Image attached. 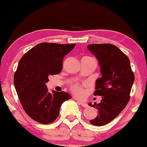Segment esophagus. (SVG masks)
<instances>
[{
    "mask_svg": "<svg viewBox=\"0 0 147 147\" xmlns=\"http://www.w3.org/2000/svg\"><path fill=\"white\" fill-rule=\"evenodd\" d=\"M77 102H78L81 106H83V107H87V106H88L86 103H85V102H82V101H80V100H77Z\"/></svg>",
    "mask_w": 147,
    "mask_h": 147,
    "instance_id": "34e87169",
    "label": "esophagus"
}]
</instances>
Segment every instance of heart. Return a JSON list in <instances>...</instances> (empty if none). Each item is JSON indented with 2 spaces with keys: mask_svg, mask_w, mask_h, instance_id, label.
<instances>
[{
  "mask_svg": "<svg viewBox=\"0 0 147 147\" xmlns=\"http://www.w3.org/2000/svg\"><path fill=\"white\" fill-rule=\"evenodd\" d=\"M90 58H91V57H90ZM70 90L72 91V92H73L75 95L79 96V97H82V96L84 95V90L83 86L79 85V84H74V85L70 86Z\"/></svg>",
  "mask_w": 147,
  "mask_h": 147,
  "instance_id": "obj_1",
  "label": "heart"
}]
</instances>
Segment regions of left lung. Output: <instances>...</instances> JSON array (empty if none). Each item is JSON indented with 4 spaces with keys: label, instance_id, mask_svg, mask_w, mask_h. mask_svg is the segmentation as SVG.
I'll use <instances>...</instances> for the list:
<instances>
[{
    "label": "left lung",
    "instance_id": "8db88e82",
    "mask_svg": "<svg viewBox=\"0 0 147 147\" xmlns=\"http://www.w3.org/2000/svg\"><path fill=\"white\" fill-rule=\"evenodd\" d=\"M88 49L95 55L102 77L96 82L95 96H102L99 104L89 106L97 109V117L90 124L100 126L113 121L127 105L135 76L130 60L115 45L109 43L91 44Z\"/></svg>",
    "mask_w": 147,
    "mask_h": 147
}]
</instances>
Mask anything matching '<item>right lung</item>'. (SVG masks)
I'll use <instances>...</instances> for the list:
<instances>
[{
    "instance_id": "right-lung-1",
    "label": "right lung",
    "mask_w": 147,
    "mask_h": 147,
    "mask_svg": "<svg viewBox=\"0 0 147 147\" xmlns=\"http://www.w3.org/2000/svg\"><path fill=\"white\" fill-rule=\"evenodd\" d=\"M74 44L41 43L30 49L20 59L14 84L22 107L37 122L48 124L59 115L60 106L71 98L68 92L48 91L45 83L50 75H58L63 68V57Z\"/></svg>"
}]
</instances>
